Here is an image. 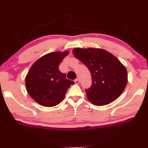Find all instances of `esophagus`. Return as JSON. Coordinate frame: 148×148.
I'll use <instances>...</instances> for the list:
<instances>
[{
  "mask_svg": "<svg viewBox=\"0 0 148 148\" xmlns=\"http://www.w3.org/2000/svg\"><path fill=\"white\" fill-rule=\"evenodd\" d=\"M74 82H75V83H76V84H79V79L78 78H77L76 79H75Z\"/></svg>",
  "mask_w": 148,
  "mask_h": 148,
  "instance_id": "1",
  "label": "esophagus"
}]
</instances>
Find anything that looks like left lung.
Listing matches in <instances>:
<instances>
[{
	"label": "left lung",
	"mask_w": 148,
	"mask_h": 148,
	"mask_svg": "<svg viewBox=\"0 0 148 148\" xmlns=\"http://www.w3.org/2000/svg\"><path fill=\"white\" fill-rule=\"evenodd\" d=\"M72 53L90 72L92 83L85 92L91 103L105 106L119 97L127 85V72L114 55L95 48H76Z\"/></svg>",
	"instance_id": "1"
}]
</instances>
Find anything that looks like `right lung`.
<instances>
[{"label": "right lung", "instance_id": "1", "mask_svg": "<svg viewBox=\"0 0 148 148\" xmlns=\"http://www.w3.org/2000/svg\"><path fill=\"white\" fill-rule=\"evenodd\" d=\"M69 53L65 51L47 53L29 69L25 78L26 88L37 103L48 107L57 106L65 98L68 88L74 84L59 70V65Z\"/></svg>", "mask_w": 148, "mask_h": 148}]
</instances>
